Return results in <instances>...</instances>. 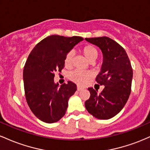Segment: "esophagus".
<instances>
[{
    "mask_svg": "<svg viewBox=\"0 0 150 150\" xmlns=\"http://www.w3.org/2000/svg\"><path fill=\"white\" fill-rule=\"evenodd\" d=\"M77 90H78V91H81V90H82V89H84L83 87H80V86H77Z\"/></svg>",
    "mask_w": 150,
    "mask_h": 150,
    "instance_id": "obj_1",
    "label": "esophagus"
}]
</instances>
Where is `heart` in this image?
Masks as SVG:
<instances>
[{
  "instance_id": "1",
  "label": "heart",
  "mask_w": 150,
  "mask_h": 150,
  "mask_svg": "<svg viewBox=\"0 0 150 150\" xmlns=\"http://www.w3.org/2000/svg\"><path fill=\"white\" fill-rule=\"evenodd\" d=\"M82 53L85 58L89 61L93 62L97 59L98 56V51L97 49L92 45H86L82 48ZM74 56V52L70 51L67 53L65 58V66L69 67L72 64L73 58ZM93 74L90 71H83V70H76L70 74V79L78 85H85L86 82L92 77Z\"/></svg>"
}]
</instances>
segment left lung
Here are the masks:
<instances>
[{
    "mask_svg": "<svg viewBox=\"0 0 150 150\" xmlns=\"http://www.w3.org/2000/svg\"><path fill=\"white\" fill-rule=\"evenodd\" d=\"M101 49L103 63L96 81L104 85L102 92L89 87L90 97L85 101L87 111L98 119L113 118L123 109L128 101L132 80V69L125 49L107 37L85 38Z\"/></svg>",
    "mask_w": 150,
    "mask_h": 150,
    "instance_id": "left-lung-1",
    "label": "left lung"
}]
</instances>
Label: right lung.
Instances as JSON below:
<instances>
[{"label": "right lung", "mask_w": 150, "mask_h": 150, "mask_svg": "<svg viewBox=\"0 0 150 150\" xmlns=\"http://www.w3.org/2000/svg\"><path fill=\"white\" fill-rule=\"evenodd\" d=\"M83 39L51 35L38 43L29 55L23 71L26 100L32 113L43 122L56 123L65 114L77 86L68 81L59 87L54 82L55 73L61 72L67 53Z\"/></svg>", "instance_id": "1"}]
</instances>
